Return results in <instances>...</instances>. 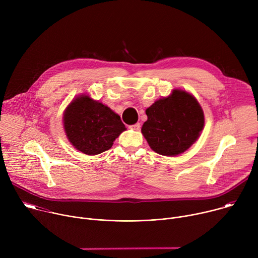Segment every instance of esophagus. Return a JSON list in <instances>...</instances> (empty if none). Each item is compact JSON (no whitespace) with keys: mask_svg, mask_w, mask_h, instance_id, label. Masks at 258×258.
I'll return each instance as SVG.
<instances>
[{"mask_svg":"<svg viewBox=\"0 0 258 258\" xmlns=\"http://www.w3.org/2000/svg\"><path fill=\"white\" fill-rule=\"evenodd\" d=\"M131 128H133L134 131H140L141 124L138 122V123H136V124H134V125H131Z\"/></svg>","mask_w":258,"mask_h":258,"instance_id":"1","label":"esophagus"}]
</instances>
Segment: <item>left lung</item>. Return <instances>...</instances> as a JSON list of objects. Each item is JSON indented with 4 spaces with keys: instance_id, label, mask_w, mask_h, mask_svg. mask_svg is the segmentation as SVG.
Returning <instances> with one entry per match:
<instances>
[{
    "instance_id": "left-lung-1",
    "label": "left lung",
    "mask_w": 258,
    "mask_h": 258,
    "mask_svg": "<svg viewBox=\"0 0 258 258\" xmlns=\"http://www.w3.org/2000/svg\"><path fill=\"white\" fill-rule=\"evenodd\" d=\"M142 134L150 148L164 156H176L197 141L204 127V112L197 99L174 89L146 109Z\"/></svg>"
}]
</instances>
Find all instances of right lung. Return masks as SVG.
I'll return each mask as SVG.
<instances>
[{
	"label": "right lung",
	"mask_w": 258,
	"mask_h": 258,
	"mask_svg": "<svg viewBox=\"0 0 258 258\" xmlns=\"http://www.w3.org/2000/svg\"><path fill=\"white\" fill-rule=\"evenodd\" d=\"M63 127L70 144L87 155L109 150L126 130L117 113L87 94L75 98L65 108Z\"/></svg>",
	"instance_id": "add662e5"
}]
</instances>
